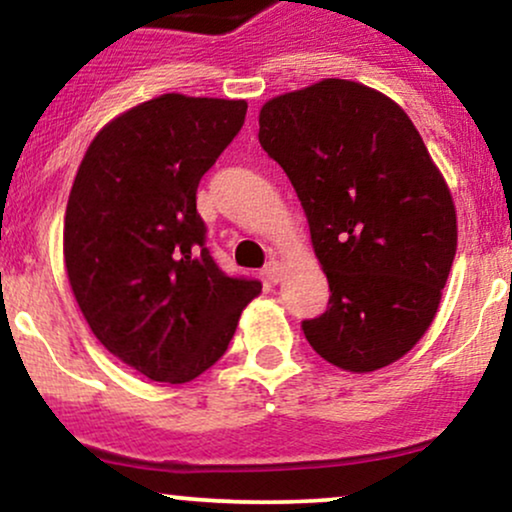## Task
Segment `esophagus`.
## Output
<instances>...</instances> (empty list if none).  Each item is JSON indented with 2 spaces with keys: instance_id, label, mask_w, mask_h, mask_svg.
Segmentation results:
<instances>
[{
  "instance_id": "34e87169",
  "label": "esophagus",
  "mask_w": 512,
  "mask_h": 512,
  "mask_svg": "<svg viewBox=\"0 0 512 512\" xmlns=\"http://www.w3.org/2000/svg\"><path fill=\"white\" fill-rule=\"evenodd\" d=\"M282 268H285V266H282L280 261H268L266 268H263V270H266V278L270 282H278L282 278Z\"/></svg>"
}]
</instances>
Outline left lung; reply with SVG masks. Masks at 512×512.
Listing matches in <instances>:
<instances>
[{"label": "left lung", "mask_w": 512, "mask_h": 512, "mask_svg": "<svg viewBox=\"0 0 512 512\" xmlns=\"http://www.w3.org/2000/svg\"><path fill=\"white\" fill-rule=\"evenodd\" d=\"M258 141L290 177L328 278V311L302 323L309 345L352 374L398 362L434 321L458 249L453 196L417 126L388 95L323 78L270 98Z\"/></svg>", "instance_id": "8db88e82"}]
</instances>
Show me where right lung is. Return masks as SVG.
Returning a JSON list of instances; mask_svg holds the SVG:
<instances>
[{"mask_svg": "<svg viewBox=\"0 0 512 512\" xmlns=\"http://www.w3.org/2000/svg\"><path fill=\"white\" fill-rule=\"evenodd\" d=\"M246 100L165 93L95 134L71 184L64 266L90 330L150 381L189 383L225 354L261 282L206 249L196 189L242 129Z\"/></svg>", "mask_w": 512, "mask_h": 512, "instance_id": "add662e5", "label": "right lung"}]
</instances>
